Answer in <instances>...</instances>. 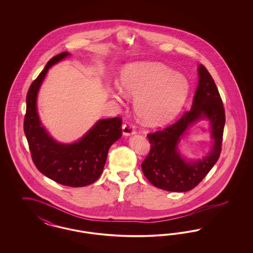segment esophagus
<instances>
[{"mask_svg": "<svg viewBox=\"0 0 253 253\" xmlns=\"http://www.w3.org/2000/svg\"><path fill=\"white\" fill-rule=\"evenodd\" d=\"M122 132H123L124 135H131V134H133V133L135 132L134 126H133L132 124H131V123H129V122L124 123V124L122 125Z\"/></svg>", "mask_w": 253, "mask_h": 253, "instance_id": "obj_1", "label": "esophagus"}]
</instances>
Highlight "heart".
<instances>
[{
	"label": "heart",
	"instance_id": "obj_1",
	"mask_svg": "<svg viewBox=\"0 0 253 253\" xmlns=\"http://www.w3.org/2000/svg\"><path fill=\"white\" fill-rule=\"evenodd\" d=\"M120 81L126 94L136 96V114L149 125H161L172 121L190 95L187 78L160 62L128 64L122 69ZM119 93H122L120 89Z\"/></svg>",
	"mask_w": 253,
	"mask_h": 253
}]
</instances>
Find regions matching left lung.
Listing matches in <instances>:
<instances>
[{"mask_svg": "<svg viewBox=\"0 0 253 253\" xmlns=\"http://www.w3.org/2000/svg\"><path fill=\"white\" fill-rule=\"evenodd\" d=\"M198 75L199 83L192 108L175 123L147 134L151 149L141 168L150 183L161 190L178 193L193 190L214 166L221 154L226 121L223 101L204 65H199ZM204 118L210 121L213 147L203 160L187 162L180 157L177 145L189 126Z\"/></svg>", "mask_w": 253, "mask_h": 253, "instance_id": "obj_1", "label": "left lung"}]
</instances>
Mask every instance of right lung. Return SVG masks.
I'll return each mask as SVG.
<instances>
[{"mask_svg": "<svg viewBox=\"0 0 253 253\" xmlns=\"http://www.w3.org/2000/svg\"><path fill=\"white\" fill-rule=\"evenodd\" d=\"M68 55L62 52L53 57L30 85L26 95L24 130L32 160L42 174L64 186L84 187L100 176L109 148L121 137L122 119L97 121L82 139L73 144L58 143L49 135L38 116L37 95L49 68Z\"/></svg>", "mask_w": 253, "mask_h": 253, "instance_id": "add662e5", "label": "right lung"}]
</instances>
